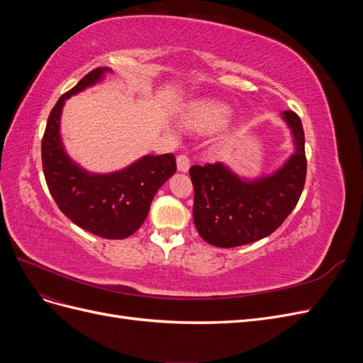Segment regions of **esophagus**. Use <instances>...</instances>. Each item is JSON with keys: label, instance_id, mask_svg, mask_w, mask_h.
<instances>
[{"label": "esophagus", "instance_id": "1", "mask_svg": "<svg viewBox=\"0 0 363 363\" xmlns=\"http://www.w3.org/2000/svg\"><path fill=\"white\" fill-rule=\"evenodd\" d=\"M189 167H191V160L188 156H184V155L177 156V169L180 172H188Z\"/></svg>", "mask_w": 363, "mask_h": 363}]
</instances>
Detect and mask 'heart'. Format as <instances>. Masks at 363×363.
Listing matches in <instances>:
<instances>
[{
    "label": "heart",
    "instance_id": "1",
    "mask_svg": "<svg viewBox=\"0 0 363 363\" xmlns=\"http://www.w3.org/2000/svg\"><path fill=\"white\" fill-rule=\"evenodd\" d=\"M232 116L233 108L228 104L213 100H200L184 108L182 123L195 133L211 135L221 130Z\"/></svg>",
    "mask_w": 363,
    "mask_h": 363
}]
</instances>
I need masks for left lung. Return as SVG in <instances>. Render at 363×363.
I'll return each instance as SVG.
<instances>
[{"instance_id": "8db88e82", "label": "left lung", "mask_w": 363, "mask_h": 363, "mask_svg": "<svg viewBox=\"0 0 363 363\" xmlns=\"http://www.w3.org/2000/svg\"><path fill=\"white\" fill-rule=\"evenodd\" d=\"M291 130L292 155L277 169L257 177L236 174L224 162L194 164V223L207 244L233 248L269 236L298 203L306 180L301 119L281 113Z\"/></svg>"}]
</instances>
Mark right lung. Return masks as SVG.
<instances>
[{"label":"right lung","instance_id":"right-lung-1","mask_svg":"<svg viewBox=\"0 0 363 363\" xmlns=\"http://www.w3.org/2000/svg\"><path fill=\"white\" fill-rule=\"evenodd\" d=\"M108 72L113 71H91L59 98L42 139V168L54 201L75 225L104 239H125L144 224L156 192L177 167L172 155H147L123 169L98 174L71 159L60 135L65 101L101 83Z\"/></svg>","mask_w":363,"mask_h":363}]
</instances>
